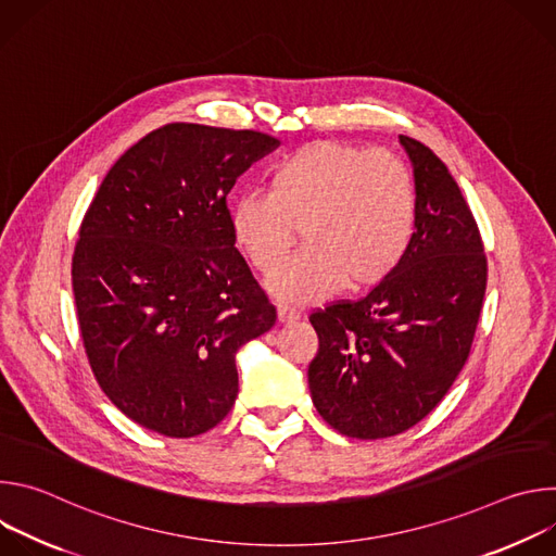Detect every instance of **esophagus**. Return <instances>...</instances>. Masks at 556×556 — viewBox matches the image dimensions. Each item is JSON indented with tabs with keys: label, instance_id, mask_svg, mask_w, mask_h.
<instances>
[{
	"label": "esophagus",
	"instance_id": "esophagus-1",
	"mask_svg": "<svg viewBox=\"0 0 556 556\" xmlns=\"http://www.w3.org/2000/svg\"><path fill=\"white\" fill-rule=\"evenodd\" d=\"M277 319H279V324H294V321H299L301 319V314L294 309V307H279L277 309Z\"/></svg>",
	"mask_w": 556,
	"mask_h": 556
}]
</instances>
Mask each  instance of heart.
I'll return each mask as SVG.
<instances>
[{
  "instance_id": "heart-1",
  "label": "heart",
  "mask_w": 556,
  "mask_h": 556,
  "mask_svg": "<svg viewBox=\"0 0 556 556\" xmlns=\"http://www.w3.org/2000/svg\"><path fill=\"white\" fill-rule=\"evenodd\" d=\"M416 222L418 191L407 165L341 140L286 155L270 174V191L242 193L230 215L235 244L264 275L283 264L301 230L305 251L268 281L283 303L378 286L405 260Z\"/></svg>"
}]
</instances>
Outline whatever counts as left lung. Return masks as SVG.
I'll list each match as a JSON object with an SVG mask.
<instances>
[{"label":"left lung","instance_id":"8db88e82","mask_svg":"<svg viewBox=\"0 0 556 556\" xmlns=\"http://www.w3.org/2000/svg\"><path fill=\"white\" fill-rule=\"evenodd\" d=\"M401 144L418 191L405 260L367 296L309 314L312 403L358 440L399 435L435 409L470 354L486 292L480 228L457 182L429 147L409 136Z\"/></svg>","mask_w":556,"mask_h":556}]
</instances>
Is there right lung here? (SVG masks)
Returning <instances> with one entry per match:
<instances>
[{
  "label": "right lung",
  "mask_w": 556,
  "mask_h": 556,
  "mask_svg": "<svg viewBox=\"0 0 556 556\" xmlns=\"http://www.w3.org/2000/svg\"><path fill=\"white\" fill-rule=\"evenodd\" d=\"M275 147L253 129H153L114 163L78 228L72 290L90 367L149 431L193 438L219 425L237 399V350L277 321L226 206Z\"/></svg>",
  "instance_id": "1"
}]
</instances>
